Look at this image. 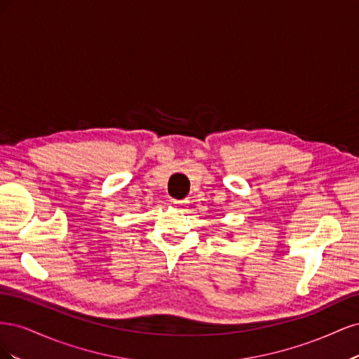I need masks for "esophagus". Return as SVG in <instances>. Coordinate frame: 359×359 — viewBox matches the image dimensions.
<instances>
[{
    "label": "esophagus",
    "instance_id": "obj_1",
    "mask_svg": "<svg viewBox=\"0 0 359 359\" xmlns=\"http://www.w3.org/2000/svg\"><path fill=\"white\" fill-rule=\"evenodd\" d=\"M189 201H177V199H173V205L175 206H182V205H186Z\"/></svg>",
    "mask_w": 359,
    "mask_h": 359
}]
</instances>
